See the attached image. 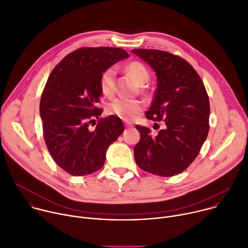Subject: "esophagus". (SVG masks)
<instances>
[{
	"instance_id": "esophagus-1",
	"label": "esophagus",
	"mask_w": 248,
	"mask_h": 248,
	"mask_svg": "<svg viewBox=\"0 0 248 248\" xmlns=\"http://www.w3.org/2000/svg\"><path fill=\"white\" fill-rule=\"evenodd\" d=\"M124 125H125V127H131V126H133L132 123H129V122H124Z\"/></svg>"
}]
</instances>
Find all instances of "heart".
Here are the masks:
<instances>
[{"label": "heart", "mask_w": 248, "mask_h": 248, "mask_svg": "<svg viewBox=\"0 0 248 248\" xmlns=\"http://www.w3.org/2000/svg\"><path fill=\"white\" fill-rule=\"evenodd\" d=\"M127 72L135 78V80L143 84L149 79V73L143 63L139 62H132L126 66ZM116 76L117 69L115 66L107 68L102 74L100 78V87L102 93L106 97H111L116 89ZM144 108L142 101L137 99H129L120 97L112 101L108 106V111L125 121H131L135 116Z\"/></svg>", "instance_id": "b5f03b06"}]
</instances>
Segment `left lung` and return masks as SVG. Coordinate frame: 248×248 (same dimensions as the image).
<instances>
[{
    "label": "left lung",
    "mask_w": 248,
    "mask_h": 248,
    "mask_svg": "<svg viewBox=\"0 0 248 248\" xmlns=\"http://www.w3.org/2000/svg\"><path fill=\"white\" fill-rule=\"evenodd\" d=\"M131 52L147 62L157 77L154 100L146 118L164 120L157 135H152L149 127L136 125L140 140L133 149L134 159L145 171L172 176L188 168L205 142L209 98L200 77L183 58L160 50Z\"/></svg>",
    "instance_id": "1"
}]
</instances>
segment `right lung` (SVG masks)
I'll list each match as a JSON object with an SVG mask.
<instances>
[{"instance_id": "1", "label": "right lung", "mask_w": 248, "mask_h": 248, "mask_svg": "<svg viewBox=\"0 0 248 248\" xmlns=\"http://www.w3.org/2000/svg\"><path fill=\"white\" fill-rule=\"evenodd\" d=\"M121 48H81L65 56L53 69L40 101V117L47 148L54 161L68 173L80 176L100 170L109 146L124 132L114 115L89 128L103 110L96 107L106 69L128 58Z\"/></svg>"}]
</instances>
